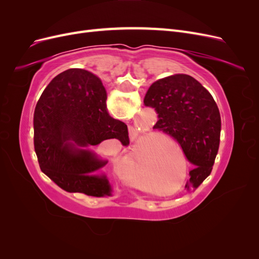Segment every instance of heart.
<instances>
[{
    "instance_id": "heart-1",
    "label": "heart",
    "mask_w": 259,
    "mask_h": 259,
    "mask_svg": "<svg viewBox=\"0 0 259 259\" xmlns=\"http://www.w3.org/2000/svg\"><path fill=\"white\" fill-rule=\"evenodd\" d=\"M148 166L149 159L147 158V150L144 144L138 145L132 154L124 160L125 174L132 182L140 187H143L146 183Z\"/></svg>"
}]
</instances>
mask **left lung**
Masks as SVG:
<instances>
[{"mask_svg": "<svg viewBox=\"0 0 259 259\" xmlns=\"http://www.w3.org/2000/svg\"><path fill=\"white\" fill-rule=\"evenodd\" d=\"M144 104L158 113L153 130L174 138L192 164L186 188H198L213 169L221 142V113L213 96L192 76L175 74L154 82Z\"/></svg>", "mask_w": 259, "mask_h": 259, "instance_id": "left-lung-1", "label": "left lung"}]
</instances>
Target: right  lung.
<instances>
[{
    "instance_id": "right-lung-1",
    "label": "right lung",
    "mask_w": 259,
    "mask_h": 259,
    "mask_svg": "<svg viewBox=\"0 0 259 259\" xmlns=\"http://www.w3.org/2000/svg\"><path fill=\"white\" fill-rule=\"evenodd\" d=\"M100 79L73 68L55 76L38 99L33 116L34 150L40 168L67 192L111 195L108 161L90 150L106 139L130 144L126 124L109 115Z\"/></svg>"
}]
</instances>
